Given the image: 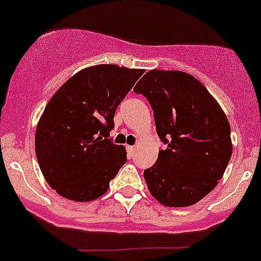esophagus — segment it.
<instances>
[{
	"mask_svg": "<svg viewBox=\"0 0 261 261\" xmlns=\"http://www.w3.org/2000/svg\"><path fill=\"white\" fill-rule=\"evenodd\" d=\"M134 152H135V147H133V145H128L127 147L128 155H134Z\"/></svg>",
	"mask_w": 261,
	"mask_h": 261,
	"instance_id": "obj_1",
	"label": "esophagus"
}]
</instances>
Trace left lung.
<instances>
[{
	"label": "left lung",
	"mask_w": 261,
	"mask_h": 261,
	"mask_svg": "<svg viewBox=\"0 0 261 261\" xmlns=\"http://www.w3.org/2000/svg\"><path fill=\"white\" fill-rule=\"evenodd\" d=\"M134 91L149 101L166 144L144 170L150 194L169 207L197 203L218 186L232 157L225 113L198 80L180 70H149Z\"/></svg>",
	"instance_id": "1"
}]
</instances>
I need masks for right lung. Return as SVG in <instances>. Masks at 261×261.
<instances>
[{
    "label": "right lung",
    "mask_w": 261,
    "mask_h": 261,
    "mask_svg": "<svg viewBox=\"0 0 261 261\" xmlns=\"http://www.w3.org/2000/svg\"><path fill=\"white\" fill-rule=\"evenodd\" d=\"M144 73L114 64L85 68L46 106L36 128V155L48 186L75 202L103 196L126 164L123 145L112 143L117 107Z\"/></svg>",
    "instance_id": "obj_1"
}]
</instances>
